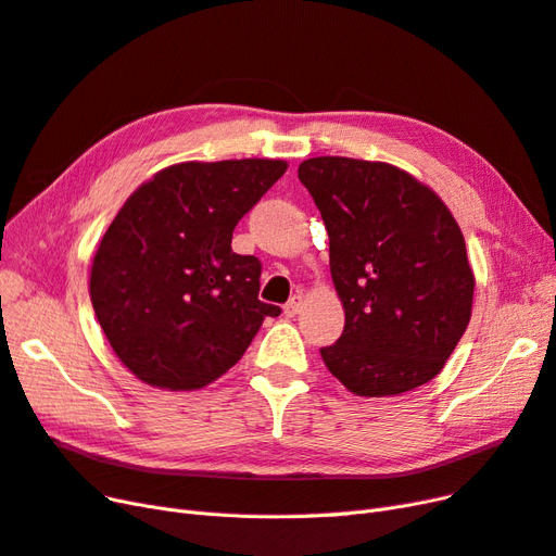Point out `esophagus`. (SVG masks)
<instances>
[{
  "label": "esophagus",
  "instance_id": "34e87169",
  "mask_svg": "<svg viewBox=\"0 0 556 556\" xmlns=\"http://www.w3.org/2000/svg\"><path fill=\"white\" fill-rule=\"evenodd\" d=\"M302 302H304V300H302V295H293L289 302L283 304V314L289 316V318H291V316H295V314L302 309Z\"/></svg>",
  "mask_w": 556,
  "mask_h": 556
}]
</instances>
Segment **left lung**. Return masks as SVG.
I'll use <instances>...</instances> for the list:
<instances>
[{
	"instance_id": "1",
	"label": "left lung",
	"mask_w": 556,
	"mask_h": 556,
	"mask_svg": "<svg viewBox=\"0 0 556 556\" xmlns=\"http://www.w3.org/2000/svg\"><path fill=\"white\" fill-rule=\"evenodd\" d=\"M298 178L330 236L345 325L320 348L353 394L396 396L433 380L467 330L475 275L442 199L387 162L312 157Z\"/></svg>"
}]
</instances>
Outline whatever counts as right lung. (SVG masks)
Segmentation results:
<instances>
[{
	"label": "right lung",
	"instance_id": "add662e5",
	"mask_svg": "<svg viewBox=\"0 0 556 556\" xmlns=\"http://www.w3.org/2000/svg\"><path fill=\"white\" fill-rule=\"evenodd\" d=\"M283 160L180 162L137 188L102 236L89 293L112 351L151 387L190 392L242 357L275 304L261 261L231 250L236 224Z\"/></svg>",
	"mask_w": 556,
	"mask_h": 556
}]
</instances>
